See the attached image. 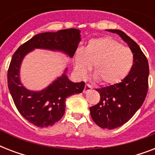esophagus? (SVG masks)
<instances>
[{
  "label": "esophagus",
  "instance_id": "34e87169",
  "mask_svg": "<svg viewBox=\"0 0 155 155\" xmlns=\"http://www.w3.org/2000/svg\"><path fill=\"white\" fill-rule=\"evenodd\" d=\"M92 86L89 84H85V87H84V93H86V92H87L88 91H90V90L92 89Z\"/></svg>",
  "mask_w": 155,
  "mask_h": 155
}]
</instances>
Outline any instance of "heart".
Masks as SVG:
<instances>
[{
  "instance_id": "heart-1",
  "label": "heart",
  "mask_w": 155,
  "mask_h": 155,
  "mask_svg": "<svg viewBox=\"0 0 155 155\" xmlns=\"http://www.w3.org/2000/svg\"><path fill=\"white\" fill-rule=\"evenodd\" d=\"M74 60L79 75L84 76L93 65L95 78L103 85H113L122 81L130 72L134 55L118 41L104 37L90 40L84 49H78Z\"/></svg>"
}]
</instances>
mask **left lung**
<instances>
[{
  "instance_id": "left-lung-1",
  "label": "left lung",
  "mask_w": 155,
  "mask_h": 155,
  "mask_svg": "<svg viewBox=\"0 0 155 155\" xmlns=\"http://www.w3.org/2000/svg\"><path fill=\"white\" fill-rule=\"evenodd\" d=\"M121 37L134 55V63L129 75L120 83L96 88L100 102L90 107L92 120L102 129L113 130L130 120L142 105L148 92L149 64L139 46L125 33L108 30Z\"/></svg>"
}]
</instances>
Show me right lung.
I'll list each match as a JSON object with an SVG mask.
<instances>
[{
    "instance_id": "1",
    "label": "right lung",
    "mask_w": 155,
    "mask_h": 155,
    "mask_svg": "<svg viewBox=\"0 0 155 155\" xmlns=\"http://www.w3.org/2000/svg\"><path fill=\"white\" fill-rule=\"evenodd\" d=\"M80 32L77 29H67L41 33L20 46L12 57L7 75L8 89L21 115L38 127L51 126L60 120L65 113L67 97L81 93L85 84L72 83L63 74L46 89L31 92L19 80L21 60L34 48L61 51L73 57L80 42Z\"/></svg>"
}]
</instances>
